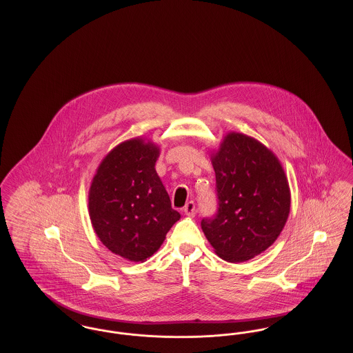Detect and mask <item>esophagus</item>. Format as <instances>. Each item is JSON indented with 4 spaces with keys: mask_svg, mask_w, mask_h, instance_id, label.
Returning a JSON list of instances; mask_svg holds the SVG:
<instances>
[{
    "mask_svg": "<svg viewBox=\"0 0 353 353\" xmlns=\"http://www.w3.org/2000/svg\"><path fill=\"white\" fill-rule=\"evenodd\" d=\"M183 210H184V213L188 217H194V214H196V205H194V202H186V205H185Z\"/></svg>",
    "mask_w": 353,
    "mask_h": 353,
    "instance_id": "obj_1",
    "label": "esophagus"
}]
</instances>
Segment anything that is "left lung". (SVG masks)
<instances>
[{
	"label": "left lung",
	"instance_id": "8db88e82",
	"mask_svg": "<svg viewBox=\"0 0 353 353\" xmlns=\"http://www.w3.org/2000/svg\"><path fill=\"white\" fill-rule=\"evenodd\" d=\"M210 160L219 212L202 232L221 259L245 262L269 249L285 228L291 193L275 153L248 134L229 132Z\"/></svg>",
	"mask_w": 353,
	"mask_h": 353
}]
</instances>
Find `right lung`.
I'll use <instances>...</instances> for the list:
<instances>
[{
    "mask_svg": "<svg viewBox=\"0 0 353 353\" xmlns=\"http://www.w3.org/2000/svg\"><path fill=\"white\" fill-rule=\"evenodd\" d=\"M160 147L141 136L125 140L101 160L88 190V214L101 243L131 262H144L163 245L180 213L154 164Z\"/></svg>",
    "mask_w": 353,
    "mask_h": 353,
    "instance_id": "obj_1",
    "label": "right lung"
}]
</instances>
